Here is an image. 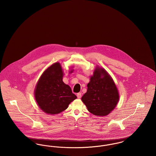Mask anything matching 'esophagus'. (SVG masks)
I'll use <instances>...</instances> for the list:
<instances>
[{"label": "esophagus", "instance_id": "34e87169", "mask_svg": "<svg viewBox=\"0 0 156 156\" xmlns=\"http://www.w3.org/2000/svg\"><path fill=\"white\" fill-rule=\"evenodd\" d=\"M76 96H77V98H78V99H80V98H81V93H80V92L78 93L77 95H76Z\"/></svg>", "mask_w": 156, "mask_h": 156}]
</instances>
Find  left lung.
I'll return each instance as SVG.
<instances>
[{
  "label": "left lung",
  "mask_w": 156,
  "mask_h": 156,
  "mask_svg": "<svg viewBox=\"0 0 156 156\" xmlns=\"http://www.w3.org/2000/svg\"><path fill=\"white\" fill-rule=\"evenodd\" d=\"M87 87L81 100L90 113L101 117L108 115L115 109L119 101L118 90L104 68H95Z\"/></svg>",
  "instance_id": "obj_1"
}]
</instances>
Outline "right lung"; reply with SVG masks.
<instances>
[{
  "instance_id": "right-lung-1",
  "label": "right lung",
  "mask_w": 156,
  "mask_h": 156,
  "mask_svg": "<svg viewBox=\"0 0 156 156\" xmlns=\"http://www.w3.org/2000/svg\"><path fill=\"white\" fill-rule=\"evenodd\" d=\"M63 75L60 64L55 62L45 71L37 82L35 99L39 108L47 114L55 115L65 111L77 98L70 87L62 81Z\"/></svg>"
}]
</instances>
